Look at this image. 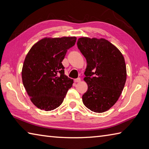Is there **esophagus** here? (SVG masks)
I'll return each instance as SVG.
<instances>
[{
  "label": "esophagus",
  "mask_w": 149,
  "mask_h": 149,
  "mask_svg": "<svg viewBox=\"0 0 149 149\" xmlns=\"http://www.w3.org/2000/svg\"><path fill=\"white\" fill-rule=\"evenodd\" d=\"M74 82H77V83L80 82V81H81V79H80V78H78L77 79H74Z\"/></svg>",
  "instance_id": "esophagus-1"
}]
</instances>
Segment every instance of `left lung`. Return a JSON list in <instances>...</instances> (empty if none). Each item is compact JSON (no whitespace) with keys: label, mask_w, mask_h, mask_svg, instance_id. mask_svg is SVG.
<instances>
[{"label":"left lung","mask_w":149,"mask_h":149,"mask_svg":"<svg viewBox=\"0 0 149 149\" xmlns=\"http://www.w3.org/2000/svg\"><path fill=\"white\" fill-rule=\"evenodd\" d=\"M77 46L87 63L84 80L88 89L82 102L91 111L104 113L116 104L125 86V59L120 51L105 38L81 37Z\"/></svg>","instance_id":"8db88e82"}]
</instances>
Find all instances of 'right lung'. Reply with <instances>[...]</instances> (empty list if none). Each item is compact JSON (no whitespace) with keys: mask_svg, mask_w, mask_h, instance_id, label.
I'll use <instances>...</instances> for the list:
<instances>
[{"mask_svg":"<svg viewBox=\"0 0 149 149\" xmlns=\"http://www.w3.org/2000/svg\"><path fill=\"white\" fill-rule=\"evenodd\" d=\"M75 36L45 37L33 45L22 69L24 87L36 107L52 111L62 104L73 80L64 74L62 62L75 44Z\"/></svg>","mask_w":149,"mask_h":149,"instance_id":"1","label":"right lung"}]
</instances>
